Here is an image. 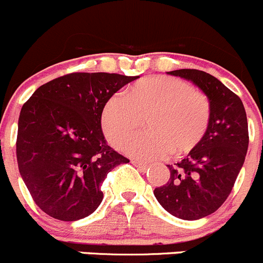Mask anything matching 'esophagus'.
<instances>
[{
  "label": "esophagus",
  "instance_id": "1",
  "mask_svg": "<svg viewBox=\"0 0 263 263\" xmlns=\"http://www.w3.org/2000/svg\"><path fill=\"white\" fill-rule=\"evenodd\" d=\"M132 163L135 166V167L139 168L140 171H145V170H147V168H148V165H145V163H142V162H140V161L133 160Z\"/></svg>",
  "mask_w": 263,
  "mask_h": 263
}]
</instances>
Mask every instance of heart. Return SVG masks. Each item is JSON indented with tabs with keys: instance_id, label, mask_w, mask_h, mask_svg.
I'll return each instance as SVG.
<instances>
[{
	"instance_id": "heart-1",
	"label": "heart",
	"mask_w": 263,
	"mask_h": 263,
	"mask_svg": "<svg viewBox=\"0 0 263 263\" xmlns=\"http://www.w3.org/2000/svg\"><path fill=\"white\" fill-rule=\"evenodd\" d=\"M147 119L148 133L125 147L135 158L156 161L171 152L181 156L196 149L209 132L212 103L185 80L165 75L149 77L132 85L125 96L115 93L101 112L106 139L121 148Z\"/></svg>"
}]
</instances>
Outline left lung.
Returning a JSON list of instances; mask_svg holds the SVG:
<instances>
[{
  "instance_id": "8db88e82",
  "label": "left lung",
  "mask_w": 263,
  "mask_h": 263,
  "mask_svg": "<svg viewBox=\"0 0 263 263\" xmlns=\"http://www.w3.org/2000/svg\"><path fill=\"white\" fill-rule=\"evenodd\" d=\"M168 74L192 80L209 96L212 120L201 144L167 165L170 179L153 193L173 216L198 220L219 210L231 193L248 149L247 114L240 98L209 72L180 69Z\"/></svg>"
}]
</instances>
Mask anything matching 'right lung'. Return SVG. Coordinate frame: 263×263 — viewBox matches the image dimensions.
<instances>
[{
  "instance_id": "obj_1",
  "label": "right lung",
  "mask_w": 263,
  "mask_h": 263,
  "mask_svg": "<svg viewBox=\"0 0 263 263\" xmlns=\"http://www.w3.org/2000/svg\"><path fill=\"white\" fill-rule=\"evenodd\" d=\"M110 72H71L41 85L23 105L17 124L20 175L38 207L51 217L89 216L103 199L101 184L129 160L106 143V101L137 79Z\"/></svg>"
}]
</instances>
